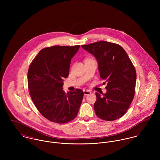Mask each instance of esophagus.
I'll list each match as a JSON object with an SVG mask.
<instances>
[{"label":"esophagus","instance_id":"1","mask_svg":"<svg viewBox=\"0 0 160 160\" xmlns=\"http://www.w3.org/2000/svg\"><path fill=\"white\" fill-rule=\"evenodd\" d=\"M84 95H89L90 93H91V91H89V90H84Z\"/></svg>","mask_w":160,"mask_h":160}]
</instances>
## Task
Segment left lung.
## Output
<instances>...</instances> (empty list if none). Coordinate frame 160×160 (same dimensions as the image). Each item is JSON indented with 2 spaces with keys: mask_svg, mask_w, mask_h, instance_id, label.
Segmentation results:
<instances>
[{
  "mask_svg": "<svg viewBox=\"0 0 160 160\" xmlns=\"http://www.w3.org/2000/svg\"><path fill=\"white\" fill-rule=\"evenodd\" d=\"M81 47L95 57L100 76L107 82L105 94L95 93L96 115L105 121L120 118L128 110L135 94L137 74L131 60L117 44L99 41Z\"/></svg>",
  "mask_w": 160,
  "mask_h": 160,
  "instance_id": "8db88e82",
  "label": "left lung"
}]
</instances>
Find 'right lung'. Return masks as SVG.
Listing matches in <instances>:
<instances>
[{"label":"right lung","instance_id":"right-lung-1","mask_svg":"<svg viewBox=\"0 0 160 160\" xmlns=\"http://www.w3.org/2000/svg\"><path fill=\"white\" fill-rule=\"evenodd\" d=\"M79 47H46L38 53L29 67L28 84L31 98L41 114L52 122L66 123L78 113L84 92L76 89L66 93L63 82L68 76L71 58Z\"/></svg>","mask_w":160,"mask_h":160}]
</instances>
